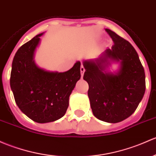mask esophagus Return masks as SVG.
<instances>
[{
    "label": "esophagus",
    "mask_w": 156,
    "mask_h": 156,
    "mask_svg": "<svg viewBox=\"0 0 156 156\" xmlns=\"http://www.w3.org/2000/svg\"><path fill=\"white\" fill-rule=\"evenodd\" d=\"M81 69V76H83V73H84V72H85V69H84V68H83V66H81V69Z\"/></svg>",
    "instance_id": "1"
}]
</instances>
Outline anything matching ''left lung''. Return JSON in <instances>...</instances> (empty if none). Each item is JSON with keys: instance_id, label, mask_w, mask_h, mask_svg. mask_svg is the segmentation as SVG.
<instances>
[{"instance_id": "left-lung-1", "label": "left lung", "mask_w": 156, "mask_h": 156, "mask_svg": "<svg viewBox=\"0 0 156 156\" xmlns=\"http://www.w3.org/2000/svg\"><path fill=\"white\" fill-rule=\"evenodd\" d=\"M105 30L114 44L97 58L83 60V80L89 84L87 94L93 115L116 123L130 117L143 99L145 73L130 42L109 29ZM112 63L119 64L116 71L109 70Z\"/></svg>"}]
</instances>
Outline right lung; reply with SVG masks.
I'll list each match as a JSON object with an SVG mask.
<instances>
[{"instance_id": "right-lung-1", "label": "right lung", "mask_w": 156, "mask_h": 156, "mask_svg": "<svg viewBox=\"0 0 156 156\" xmlns=\"http://www.w3.org/2000/svg\"><path fill=\"white\" fill-rule=\"evenodd\" d=\"M39 34L21 46L12 63L10 87L19 109L34 122L46 123L65 115L69 96L81 78V62L63 73L37 66L34 57L40 45Z\"/></svg>"}]
</instances>
